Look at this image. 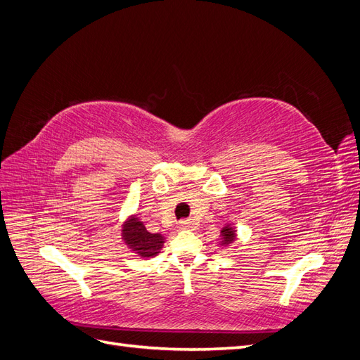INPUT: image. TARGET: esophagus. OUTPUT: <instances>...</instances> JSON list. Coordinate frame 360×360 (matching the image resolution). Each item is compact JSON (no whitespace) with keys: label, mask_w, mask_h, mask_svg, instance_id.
I'll return each instance as SVG.
<instances>
[{"label":"esophagus","mask_w":360,"mask_h":360,"mask_svg":"<svg viewBox=\"0 0 360 360\" xmlns=\"http://www.w3.org/2000/svg\"><path fill=\"white\" fill-rule=\"evenodd\" d=\"M195 225L193 219H184L179 222V228H192Z\"/></svg>","instance_id":"1"}]
</instances>
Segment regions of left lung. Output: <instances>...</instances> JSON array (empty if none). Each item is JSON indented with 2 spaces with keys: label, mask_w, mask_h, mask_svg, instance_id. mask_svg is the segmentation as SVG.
<instances>
[{
  "label": "left lung",
  "mask_w": 360,
  "mask_h": 360,
  "mask_svg": "<svg viewBox=\"0 0 360 360\" xmlns=\"http://www.w3.org/2000/svg\"><path fill=\"white\" fill-rule=\"evenodd\" d=\"M222 240H221V245H230V243H233L234 242V238H236V231H234V228H231V226H225V228H222Z\"/></svg>",
  "instance_id": "1"
}]
</instances>
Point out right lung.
Returning a JSON list of instances; mask_svg holds the SVG:
<instances>
[{
  "label": "right lung",
  "mask_w": 360,
  "mask_h": 360,
  "mask_svg": "<svg viewBox=\"0 0 360 360\" xmlns=\"http://www.w3.org/2000/svg\"><path fill=\"white\" fill-rule=\"evenodd\" d=\"M123 238L126 245L132 250H136L139 257H155L163 246V237L159 233H148L138 217H132L126 222L123 226Z\"/></svg>",
  "instance_id": "right-lung-1"
}]
</instances>
